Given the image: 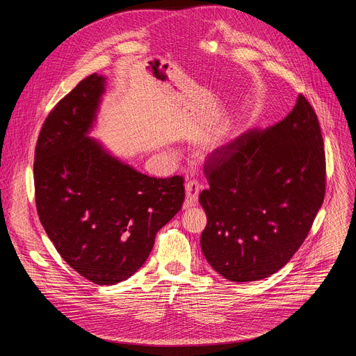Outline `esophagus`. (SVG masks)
I'll list each match as a JSON object with an SVG mask.
<instances>
[{"instance_id":"34e87169","label":"esophagus","mask_w":356,"mask_h":356,"mask_svg":"<svg viewBox=\"0 0 356 356\" xmlns=\"http://www.w3.org/2000/svg\"><path fill=\"white\" fill-rule=\"evenodd\" d=\"M200 188H201V186H200L198 181H195V180H191V181L186 183V201H184V209H190V207H194V206L197 204Z\"/></svg>"}]
</instances>
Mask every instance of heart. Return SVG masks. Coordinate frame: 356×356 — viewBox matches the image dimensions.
Segmentation results:
<instances>
[{"label":"heart","mask_w":356,"mask_h":356,"mask_svg":"<svg viewBox=\"0 0 356 356\" xmlns=\"http://www.w3.org/2000/svg\"><path fill=\"white\" fill-rule=\"evenodd\" d=\"M218 146V142H213L211 145H210V149H209V152H213L216 147Z\"/></svg>","instance_id":"1"}]
</instances>
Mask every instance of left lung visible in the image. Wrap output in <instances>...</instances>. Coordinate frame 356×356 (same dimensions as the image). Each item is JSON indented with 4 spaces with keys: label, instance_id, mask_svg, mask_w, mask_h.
Wrapping results in <instances>:
<instances>
[{
    "label": "left lung",
    "instance_id": "8db88e82",
    "mask_svg": "<svg viewBox=\"0 0 356 356\" xmlns=\"http://www.w3.org/2000/svg\"><path fill=\"white\" fill-rule=\"evenodd\" d=\"M210 188L198 195L207 214L201 249L231 282L280 270L306 239L325 194L318 118L304 95L265 131H249L209 156Z\"/></svg>",
    "mask_w": 356,
    "mask_h": 356
}]
</instances>
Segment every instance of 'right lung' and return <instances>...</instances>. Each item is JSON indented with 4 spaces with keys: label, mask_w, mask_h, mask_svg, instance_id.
I'll use <instances>...</instances> for the list:
<instances>
[{
    "label": "right lung",
    "mask_w": 356,
    "mask_h": 356,
    "mask_svg": "<svg viewBox=\"0 0 356 356\" xmlns=\"http://www.w3.org/2000/svg\"><path fill=\"white\" fill-rule=\"evenodd\" d=\"M106 79L81 80L44 120L35 149L39 220L60 257L87 280L115 284L147 259L156 232L181 209L184 179L149 177L88 138Z\"/></svg>",
    "instance_id": "right-lung-1"
}]
</instances>
